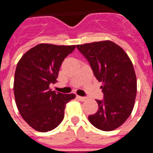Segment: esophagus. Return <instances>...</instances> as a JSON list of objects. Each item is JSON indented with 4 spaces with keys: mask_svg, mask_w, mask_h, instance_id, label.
<instances>
[{
    "mask_svg": "<svg viewBox=\"0 0 153 153\" xmlns=\"http://www.w3.org/2000/svg\"><path fill=\"white\" fill-rule=\"evenodd\" d=\"M76 97L78 98V99L79 100V101H81V102H84V101H86V100H87V97H85L77 96Z\"/></svg>",
    "mask_w": 153,
    "mask_h": 153,
    "instance_id": "esophagus-1",
    "label": "esophagus"
}]
</instances>
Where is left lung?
<instances>
[{"mask_svg": "<svg viewBox=\"0 0 153 153\" xmlns=\"http://www.w3.org/2000/svg\"><path fill=\"white\" fill-rule=\"evenodd\" d=\"M77 48L103 83V100H96L98 111L88 116L90 123L103 131L115 129L128 118L134 106L137 79L131 60L111 41L77 45Z\"/></svg>", "mask_w": 153, "mask_h": 153, "instance_id": "left-lung-1", "label": "left lung"}]
</instances>
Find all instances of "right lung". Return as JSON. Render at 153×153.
<instances>
[{
	"instance_id": "add662e5",
	"label": "right lung",
	"mask_w": 153,
	"mask_h": 153,
	"mask_svg": "<svg viewBox=\"0 0 153 153\" xmlns=\"http://www.w3.org/2000/svg\"><path fill=\"white\" fill-rule=\"evenodd\" d=\"M75 46H57L42 43L28 50L17 64L14 93L20 115L39 132L56 128L64 119L67 102L75 95L51 91L65 58Z\"/></svg>"
}]
</instances>
